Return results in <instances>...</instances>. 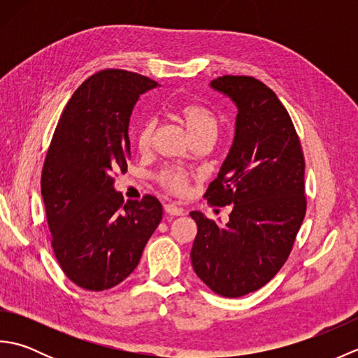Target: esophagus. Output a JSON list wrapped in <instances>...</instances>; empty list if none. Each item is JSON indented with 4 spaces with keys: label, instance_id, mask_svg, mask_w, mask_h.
<instances>
[{
    "label": "esophagus",
    "instance_id": "1",
    "mask_svg": "<svg viewBox=\"0 0 358 358\" xmlns=\"http://www.w3.org/2000/svg\"><path fill=\"white\" fill-rule=\"evenodd\" d=\"M164 210H166V214L173 215V217H178V215H183L185 214L183 209L178 208V206H175V204H171V203L164 204Z\"/></svg>",
    "mask_w": 358,
    "mask_h": 358
}]
</instances>
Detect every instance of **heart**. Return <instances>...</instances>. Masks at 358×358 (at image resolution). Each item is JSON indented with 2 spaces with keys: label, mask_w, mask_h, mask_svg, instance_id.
<instances>
[{
  "label": "heart",
  "mask_w": 358,
  "mask_h": 358,
  "mask_svg": "<svg viewBox=\"0 0 358 358\" xmlns=\"http://www.w3.org/2000/svg\"><path fill=\"white\" fill-rule=\"evenodd\" d=\"M173 117L177 118L181 124L185 126L187 134L192 136V140L203 138H214L218 131L220 120L217 113L208 106L196 101H181L173 106L172 109ZM155 134V121L154 120H143L135 131V143L136 148L141 152H146ZM159 183L171 192L181 194L186 191L187 178L183 172L180 171H164L159 173Z\"/></svg>",
  "instance_id": "b5f03b06"
}]
</instances>
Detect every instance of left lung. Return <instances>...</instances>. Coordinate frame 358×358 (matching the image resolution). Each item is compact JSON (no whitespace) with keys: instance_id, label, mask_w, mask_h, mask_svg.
I'll use <instances>...</instances> for the list:
<instances>
[{"instance_id":"1","label":"left lung","mask_w":358,"mask_h":358,"mask_svg":"<svg viewBox=\"0 0 358 358\" xmlns=\"http://www.w3.org/2000/svg\"><path fill=\"white\" fill-rule=\"evenodd\" d=\"M210 87L238 113L232 148L204 199L234 206L224 226L191 212L199 227L191 260L212 291L235 299L269 283L291 254L306 214L305 157L291 117L264 83L223 75Z\"/></svg>"}]
</instances>
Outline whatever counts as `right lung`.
<instances>
[{
	"label": "right lung",
	"instance_id": "obj_1",
	"mask_svg": "<svg viewBox=\"0 0 358 358\" xmlns=\"http://www.w3.org/2000/svg\"><path fill=\"white\" fill-rule=\"evenodd\" d=\"M157 83L106 69L75 90L53 132L41 173L50 243L66 277L87 291L121 283L162 222L155 196L124 203L113 189L131 159L129 120Z\"/></svg>",
	"mask_w": 358,
	"mask_h": 358
}]
</instances>
